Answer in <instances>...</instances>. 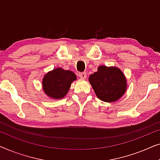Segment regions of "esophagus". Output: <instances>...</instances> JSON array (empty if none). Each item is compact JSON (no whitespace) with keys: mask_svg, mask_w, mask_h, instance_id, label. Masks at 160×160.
Returning <instances> with one entry per match:
<instances>
[{"mask_svg":"<svg viewBox=\"0 0 160 160\" xmlns=\"http://www.w3.org/2000/svg\"><path fill=\"white\" fill-rule=\"evenodd\" d=\"M78 76H79L81 78H82V79H84V78H86V77H87V73H85V72L79 73H78Z\"/></svg>","mask_w":160,"mask_h":160,"instance_id":"34e87169","label":"esophagus"}]
</instances>
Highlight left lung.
Segmentation results:
<instances>
[{
  "mask_svg": "<svg viewBox=\"0 0 160 160\" xmlns=\"http://www.w3.org/2000/svg\"><path fill=\"white\" fill-rule=\"evenodd\" d=\"M89 82L97 97L107 102L117 101L127 89L125 76L116 67L99 66L97 72L89 76Z\"/></svg>",
  "mask_w": 160,
  "mask_h": 160,
  "instance_id": "obj_1",
  "label": "left lung"
}]
</instances>
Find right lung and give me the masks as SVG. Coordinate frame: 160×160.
<instances>
[{"instance_id":"1","label":"right lung","mask_w":160,"mask_h":160,"mask_svg":"<svg viewBox=\"0 0 160 160\" xmlns=\"http://www.w3.org/2000/svg\"><path fill=\"white\" fill-rule=\"evenodd\" d=\"M76 79V76L73 72L58 68L43 76V89L49 97L62 99L67 95L71 83Z\"/></svg>"}]
</instances>
